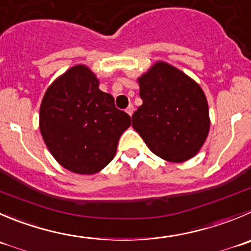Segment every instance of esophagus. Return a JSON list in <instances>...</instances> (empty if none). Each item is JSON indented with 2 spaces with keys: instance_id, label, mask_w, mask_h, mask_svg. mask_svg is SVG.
<instances>
[{
  "instance_id": "esophagus-1",
  "label": "esophagus",
  "mask_w": 251,
  "mask_h": 251,
  "mask_svg": "<svg viewBox=\"0 0 251 251\" xmlns=\"http://www.w3.org/2000/svg\"><path fill=\"white\" fill-rule=\"evenodd\" d=\"M126 112H127L129 116H132L133 112H134V107H133V104H129V106L127 107V109H126Z\"/></svg>"
}]
</instances>
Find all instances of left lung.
Returning a JSON list of instances; mask_svg holds the SVG:
<instances>
[{"instance_id":"left-lung-1","label":"left lung","mask_w":251,"mask_h":251,"mask_svg":"<svg viewBox=\"0 0 251 251\" xmlns=\"http://www.w3.org/2000/svg\"><path fill=\"white\" fill-rule=\"evenodd\" d=\"M143 104L132 126L150 150L171 163L195 156L209 132L208 103L197 82L164 61L138 78Z\"/></svg>"}]
</instances>
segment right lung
I'll list each match as a JSON object with an SVG mask.
<instances>
[{
  "label": "right lung",
  "instance_id": "1",
  "mask_svg": "<svg viewBox=\"0 0 251 251\" xmlns=\"http://www.w3.org/2000/svg\"><path fill=\"white\" fill-rule=\"evenodd\" d=\"M130 117L102 92L87 66L75 65L48 87L40 104L39 128L48 149L68 170L92 175L106 168Z\"/></svg>",
  "mask_w": 251,
  "mask_h": 251
}]
</instances>
